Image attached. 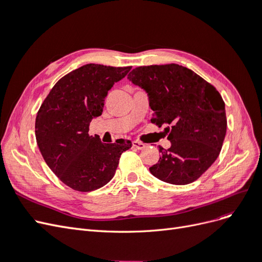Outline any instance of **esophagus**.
Returning a JSON list of instances; mask_svg holds the SVG:
<instances>
[{"mask_svg":"<svg viewBox=\"0 0 262 262\" xmlns=\"http://www.w3.org/2000/svg\"><path fill=\"white\" fill-rule=\"evenodd\" d=\"M132 145L138 149H143L145 147V144L143 143V142H140V141H137V140L132 142Z\"/></svg>","mask_w":262,"mask_h":262,"instance_id":"esophagus-1","label":"esophagus"}]
</instances>
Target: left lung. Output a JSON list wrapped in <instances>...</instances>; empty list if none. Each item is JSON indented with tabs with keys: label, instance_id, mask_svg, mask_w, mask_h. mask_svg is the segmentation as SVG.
<instances>
[{
	"label": "left lung",
	"instance_id": "obj_1",
	"mask_svg": "<svg viewBox=\"0 0 262 262\" xmlns=\"http://www.w3.org/2000/svg\"><path fill=\"white\" fill-rule=\"evenodd\" d=\"M129 80L146 91L150 121L165 125L170 147L160 146L153 176L171 185H188L217 158L226 134L225 104L215 87L179 64L133 69Z\"/></svg>",
	"mask_w": 262,
	"mask_h": 262
}]
</instances>
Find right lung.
Segmentation results:
<instances>
[{
  "label": "right lung",
  "instance_id": "add662e5",
  "mask_svg": "<svg viewBox=\"0 0 262 262\" xmlns=\"http://www.w3.org/2000/svg\"><path fill=\"white\" fill-rule=\"evenodd\" d=\"M130 70L83 66L60 78L38 110L35 133L43 160L76 191L89 192L108 184L121 154L132 146L129 140L106 144L89 134L92 119L102 113L108 91Z\"/></svg>",
  "mask_w": 262,
  "mask_h": 262
}]
</instances>
